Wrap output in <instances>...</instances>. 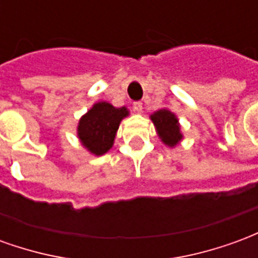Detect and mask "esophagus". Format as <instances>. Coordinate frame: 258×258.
<instances>
[{
  "label": "esophagus",
  "instance_id": "1",
  "mask_svg": "<svg viewBox=\"0 0 258 258\" xmlns=\"http://www.w3.org/2000/svg\"><path fill=\"white\" fill-rule=\"evenodd\" d=\"M133 107H134V110L137 113H141L142 112V109H144V106H142V102H134Z\"/></svg>",
  "mask_w": 258,
  "mask_h": 258
}]
</instances>
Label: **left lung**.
I'll list each match as a JSON object with an SVG mask.
<instances>
[{"label": "left lung", "mask_w": 258, "mask_h": 258, "mask_svg": "<svg viewBox=\"0 0 258 258\" xmlns=\"http://www.w3.org/2000/svg\"><path fill=\"white\" fill-rule=\"evenodd\" d=\"M151 120L159 138L168 148H175L182 141L184 135L181 133L178 117L168 109H160L151 114Z\"/></svg>", "instance_id": "8db88e82"}]
</instances>
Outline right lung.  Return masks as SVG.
Masks as SVG:
<instances>
[{
  "label": "right lung",
  "instance_id": "1",
  "mask_svg": "<svg viewBox=\"0 0 258 258\" xmlns=\"http://www.w3.org/2000/svg\"><path fill=\"white\" fill-rule=\"evenodd\" d=\"M128 114L130 110L125 106L114 107L105 101L94 103L81 116L77 125V137L81 145L95 156L105 155L112 149L118 125Z\"/></svg>",
  "mask_w": 258,
  "mask_h": 258
}]
</instances>
